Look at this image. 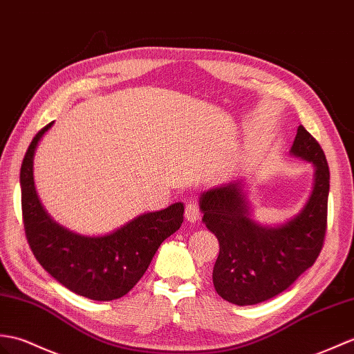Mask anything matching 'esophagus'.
<instances>
[{"label": "esophagus", "mask_w": 354, "mask_h": 354, "mask_svg": "<svg viewBox=\"0 0 354 354\" xmlns=\"http://www.w3.org/2000/svg\"><path fill=\"white\" fill-rule=\"evenodd\" d=\"M185 218L190 221V223H196V221L201 218L199 205L194 203V202L187 203V207H185Z\"/></svg>", "instance_id": "esophagus-1"}]
</instances>
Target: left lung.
Segmentation results:
<instances>
[{
    "label": "left lung",
    "mask_w": 354,
    "mask_h": 354,
    "mask_svg": "<svg viewBox=\"0 0 354 354\" xmlns=\"http://www.w3.org/2000/svg\"><path fill=\"white\" fill-rule=\"evenodd\" d=\"M290 152L314 164L315 179L305 207L283 225L264 226L250 218L244 180L201 194L202 221L220 244L212 282L220 297L234 305H257L281 294L314 266L323 249L330 185L326 155L301 125Z\"/></svg>",
    "instance_id": "1"
}]
</instances>
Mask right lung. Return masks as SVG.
<instances>
[{
  "label": "right lung",
  "instance_id": "1",
  "mask_svg": "<svg viewBox=\"0 0 354 354\" xmlns=\"http://www.w3.org/2000/svg\"><path fill=\"white\" fill-rule=\"evenodd\" d=\"M53 123L32 138L21 166L27 241L39 264L72 292L96 301L120 299L142 279L161 243L183 225L184 203L145 212L101 236L80 235L55 223L40 203L32 178L36 147Z\"/></svg>",
  "mask_w": 354,
  "mask_h": 354
}]
</instances>
